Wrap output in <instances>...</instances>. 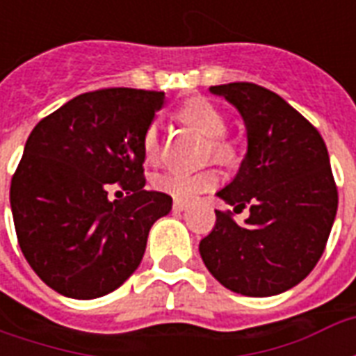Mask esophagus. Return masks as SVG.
<instances>
[{
	"mask_svg": "<svg viewBox=\"0 0 356 356\" xmlns=\"http://www.w3.org/2000/svg\"><path fill=\"white\" fill-rule=\"evenodd\" d=\"M188 208V204L183 200H173V211L175 213H181V211H185V209Z\"/></svg>",
	"mask_w": 356,
	"mask_h": 356,
	"instance_id": "esophagus-1",
	"label": "esophagus"
}]
</instances>
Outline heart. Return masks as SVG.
<instances>
[{"label":"heart","mask_w":356,"mask_h":356,"mask_svg":"<svg viewBox=\"0 0 356 356\" xmlns=\"http://www.w3.org/2000/svg\"><path fill=\"white\" fill-rule=\"evenodd\" d=\"M179 116L183 122L196 127L208 137V154L217 162H229L232 158V147L225 139L227 120L219 110L206 99H193L181 106ZM143 154L147 162H156L162 154L160 129L158 124H150L143 135ZM219 171L216 168H200V170H168L152 177V186L158 193H163L175 200H193L198 194L208 193L219 185Z\"/></svg>","instance_id":"b5f03b06"}]
</instances>
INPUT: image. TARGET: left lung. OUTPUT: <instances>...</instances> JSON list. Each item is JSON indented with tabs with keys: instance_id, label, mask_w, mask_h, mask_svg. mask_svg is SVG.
Wrapping results in <instances>:
<instances>
[{
	"instance_id": "obj_1",
	"label": "left lung",
	"mask_w": 356,
	"mask_h": 356,
	"mask_svg": "<svg viewBox=\"0 0 356 356\" xmlns=\"http://www.w3.org/2000/svg\"><path fill=\"white\" fill-rule=\"evenodd\" d=\"M244 118L248 152L217 196L250 208L246 225L216 211L200 255L225 288L267 298L290 290L321 259L337 211V186L318 129L280 95L250 81L213 86Z\"/></svg>"
}]
</instances>
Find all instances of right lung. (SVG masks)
I'll return each instance as SVG.
<instances>
[{
    "instance_id": "add662e5",
    "label": "right lung",
    "mask_w": 356,
    "mask_h": 356,
    "mask_svg": "<svg viewBox=\"0 0 356 356\" xmlns=\"http://www.w3.org/2000/svg\"><path fill=\"white\" fill-rule=\"evenodd\" d=\"M162 91L106 88L74 97L35 125L11 179L22 254L49 288L95 299L139 267L150 227L171 196L145 191L143 135ZM128 198L112 202L108 191Z\"/></svg>"
}]
</instances>
